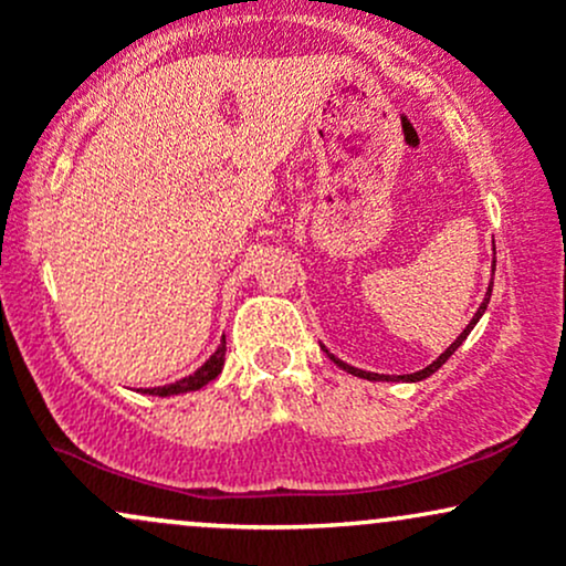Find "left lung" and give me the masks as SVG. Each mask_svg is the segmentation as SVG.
Returning a JSON list of instances; mask_svg holds the SVG:
<instances>
[{
	"label": "left lung",
	"instance_id": "8db88e82",
	"mask_svg": "<svg viewBox=\"0 0 566 566\" xmlns=\"http://www.w3.org/2000/svg\"><path fill=\"white\" fill-rule=\"evenodd\" d=\"M490 295H492V287H490V290H486V297H484V303H482V305H479L476 316H473V319H471V324H469V327H465V329H463V333H460V335H458V340H454V343H452V346H450V348H447V350H444V354H441L437 361H433V365H428L426 369H420V373H412V375H399V380H412V382H415V380H423V378H428V375H433V373H437V369H439L441 365H444V361H447V359H450V356L454 354V350H458V348H460V343H463V340H465V337H469V333H471V329H473V324H476L479 319H482V314H484V311H486V303H490ZM329 359H333L337 367H343V369H346V373H350V375H356V378H367V380H391V378H388V375H373V373H365V369H356V367H350V365H346V361L335 359V356H333V354H329Z\"/></svg>",
	"mask_w": 566,
	"mask_h": 566
}]
</instances>
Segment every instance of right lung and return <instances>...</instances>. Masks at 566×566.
Listing matches in <instances>:
<instances>
[{
    "label": "right lung",
    "instance_id": "add662e5",
    "mask_svg": "<svg viewBox=\"0 0 566 566\" xmlns=\"http://www.w3.org/2000/svg\"><path fill=\"white\" fill-rule=\"evenodd\" d=\"M223 361H226V337L220 340V346L216 354L210 356V359L201 365L197 373L188 375L184 380H175L170 386H159V388H146L143 394H154V396H170V394H186V391H197V388L207 386L210 380H216L220 375V369H223Z\"/></svg>",
    "mask_w": 566,
    "mask_h": 566
}]
</instances>
